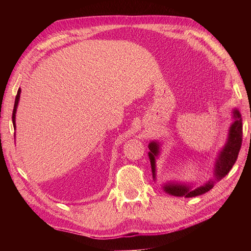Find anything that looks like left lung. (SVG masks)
Wrapping results in <instances>:
<instances>
[{
	"mask_svg": "<svg viewBox=\"0 0 251 251\" xmlns=\"http://www.w3.org/2000/svg\"><path fill=\"white\" fill-rule=\"evenodd\" d=\"M233 123L229 127L228 139L225 143V147L220 151L218 159L215 164V177L217 180H221L225 177L227 174L231 170L232 165L235 163L238 159L239 151L242 146V135H243V126H242V118L241 114L238 110H233ZM149 157L151 165V172H153V177L155 178L156 175V157L159 154V143L157 141H151L149 144ZM215 182L210 180L206 184L197 187L191 188L184 184H175L169 183L164 185V191L170 195L176 197H185V198H192V197L200 196L214 187Z\"/></svg>",
	"mask_w": 251,
	"mask_h": 251,
	"instance_id": "obj_1",
	"label": "left lung"
}]
</instances>
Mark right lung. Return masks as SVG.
Segmentation results:
<instances>
[{
    "label": "right lung",
    "instance_id": "right-lung-1",
    "mask_svg": "<svg viewBox=\"0 0 251 251\" xmlns=\"http://www.w3.org/2000/svg\"><path fill=\"white\" fill-rule=\"evenodd\" d=\"M20 94H21V89L18 90V94L16 96V101H14V107H13V112H12V123H13L14 128H16V113H17V108H18L19 100H20Z\"/></svg>",
    "mask_w": 251,
    "mask_h": 251
}]
</instances>
